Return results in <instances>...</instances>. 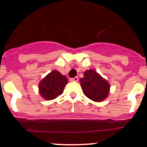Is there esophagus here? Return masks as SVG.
<instances>
[{"label": "esophagus", "mask_w": 147, "mask_h": 147, "mask_svg": "<svg viewBox=\"0 0 147 147\" xmlns=\"http://www.w3.org/2000/svg\"><path fill=\"white\" fill-rule=\"evenodd\" d=\"M70 81L71 82H78L79 81V78H78L77 76H76V77H74V78H71V80H70Z\"/></svg>", "instance_id": "esophagus-1"}]
</instances>
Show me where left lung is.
Returning <instances> with one entry per match:
<instances>
[{"label": "left lung", "mask_w": 147, "mask_h": 147, "mask_svg": "<svg viewBox=\"0 0 147 147\" xmlns=\"http://www.w3.org/2000/svg\"><path fill=\"white\" fill-rule=\"evenodd\" d=\"M80 81L83 92L90 99L102 102L108 96L110 84L96 71L92 69L85 71L84 77Z\"/></svg>", "instance_id": "1"}]
</instances>
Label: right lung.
I'll use <instances>...</instances> for the list:
<instances>
[{
	"label": "right lung",
	"mask_w": 147,
	"mask_h": 147,
	"mask_svg": "<svg viewBox=\"0 0 147 147\" xmlns=\"http://www.w3.org/2000/svg\"><path fill=\"white\" fill-rule=\"evenodd\" d=\"M67 80L57 71H53L41 80L39 84V91L45 100H52L63 93Z\"/></svg>",
	"instance_id": "obj_1"
}]
</instances>
